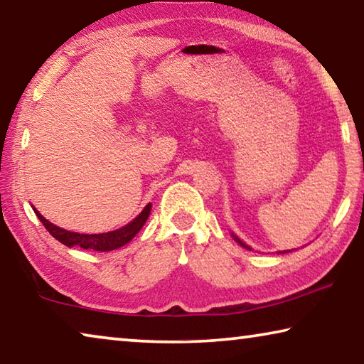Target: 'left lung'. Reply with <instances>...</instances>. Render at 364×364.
Segmentation results:
<instances>
[{
	"label": "left lung",
	"mask_w": 364,
	"mask_h": 364,
	"mask_svg": "<svg viewBox=\"0 0 364 364\" xmlns=\"http://www.w3.org/2000/svg\"><path fill=\"white\" fill-rule=\"evenodd\" d=\"M231 236H232V239H234V241H236L239 245H241V247H244V249H247V250H252V247H250V245H247V244H245L244 241H241V239H239L237 236H236V234H234V232H231ZM287 252H292V250H282V252H278V254H287Z\"/></svg>",
	"instance_id": "1"
}]
</instances>
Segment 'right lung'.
Instances as JSON below:
<instances>
[{
	"instance_id": "add662e5",
	"label": "right lung",
	"mask_w": 364,
	"mask_h": 364,
	"mask_svg": "<svg viewBox=\"0 0 364 364\" xmlns=\"http://www.w3.org/2000/svg\"><path fill=\"white\" fill-rule=\"evenodd\" d=\"M33 212L38 220L46 228L53 237H56L59 242H63L67 247H82V249H91L96 252H109L120 249L123 245L128 244L132 239L136 236L141 231V228L144 226L146 220L149 218L152 204H147L136 218H133L130 223L125 226L119 228V230L109 231V232H100V234H83V232H73L69 230H64V228H59L51 221L46 220L43 215L36 210L32 205Z\"/></svg>"
}]
</instances>
